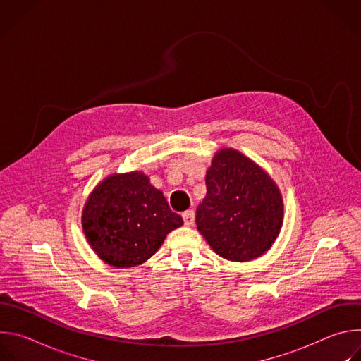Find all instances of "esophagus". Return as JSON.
<instances>
[{"instance_id": "esophagus-1", "label": "esophagus", "mask_w": 361, "mask_h": 361, "mask_svg": "<svg viewBox=\"0 0 361 361\" xmlns=\"http://www.w3.org/2000/svg\"><path fill=\"white\" fill-rule=\"evenodd\" d=\"M183 220H184V224L185 226H194V221H195V213L194 210H187L183 213Z\"/></svg>"}]
</instances>
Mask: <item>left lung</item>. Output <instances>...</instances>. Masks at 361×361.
<instances>
[{"instance_id": "8db88e82", "label": "left lung", "mask_w": 361, "mask_h": 361, "mask_svg": "<svg viewBox=\"0 0 361 361\" xmlns=\"http://www.w3.org/2000/svg\"><path fill=\"white\" fill-rule=\"evenodd\" d=\"M207 194L197 207V230L226 260L263 255L283 224V197L273 178L233 148L220 149L205 176Z\"/></svg>"}]
</instances>
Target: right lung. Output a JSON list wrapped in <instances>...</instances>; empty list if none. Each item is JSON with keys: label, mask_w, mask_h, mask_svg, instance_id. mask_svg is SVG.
Masks as SVG:
<instances>
[{"label": "right lung", "mask_w": 361, "mask_h": 361, "mask_svg": "<svg viewBox=\"0 0 361 361\" xmlns=\"http://www.w3.org/2000/svg\"><path fill=\"white\" fill-rule=\"evenodd\" d=\"M81 221L95 254L117 269L142 264L170 231L183 226L163 192L141 171L102 180L90 194Z\"/></svg>", "instance_id": "obj_1"}]
</instances>
